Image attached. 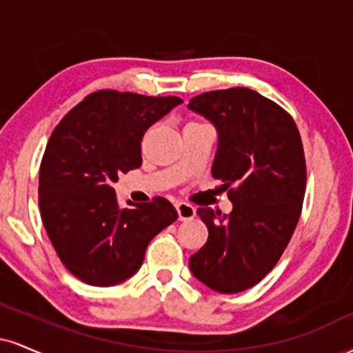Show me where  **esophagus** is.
I'll list each match as a JSON object with an SVG mask.
<instances>
[{
	"label": "esophagus",
	"mask_w": 353,
	"mask_h": 353,
	"mask_svg": "<svg viewBox=\"0 0 353 353\" xmlns=\"http://www.w3.org/2000/svg\"><path fill=\"white\" fill-rule=\"evenodd\" d=\"M177 216H179V221H190V219L196 217V208H192L190 204H185V202H179L176 204Z\"/></svg>",
	"instance_id": "1"
}]
</instances>
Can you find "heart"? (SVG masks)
Masks as SVG:
<instances>
[{
    "mask_svg": "<svg viewBox=\"0 0 353 353\" xmlns=\"http://www.w3.org/2000/svg\"><path fill=\"white\" fill-rule=\"evenodd\" d=\"M189 124H199V123H189Z\"/></svg>",
    "mask_w": 353,
    "mask_h": 353,
    "instance_id": "heart-1",
    "label": "heart"
}]
</instances>
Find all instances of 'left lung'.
Segmentation results:
<instances>
[{
    "label": "left lung",
    "instance_id": "obj_1",
    "mask_svg": "<svg viewBox=\"0 0 353 353\" xmlns=\"http://www.w3.org/2000/svg\"><path fill=\"white\" fill-rule=\"evenodd\" d=\"M190 111L216 125L212 177L229 190L232 212L199 208L208 242L189 259L197 281L237 294L274 269L292 237L305 196V156L292 116L249 88L202 92Z\"/></svg>",
    "mask_w": 353,
    "mask_h": 353
}]
</instances>
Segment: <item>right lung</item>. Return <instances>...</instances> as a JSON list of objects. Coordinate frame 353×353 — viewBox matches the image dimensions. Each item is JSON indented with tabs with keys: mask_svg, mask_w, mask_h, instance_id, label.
<instances>
[{
	"mask_svg": "<svg viewBox=\"0 0 353 353\" xmlns=\"http://www.w3.org/2000/svg\"><path fill=\"white\" fill-rule=\"evenodd\" d=\"M181 103L177 96L104 89L52 131L39 168V210L56 254L79 281L98 287L128 281L149 242L177 219L164 197L121 209L112 184L143 164L144 132Z\"/></svg>",
	"mask_w": 353,
	"mask_h": 353,
	"instance_id": "1",
	"label": "right lung"
}]
</instances>
